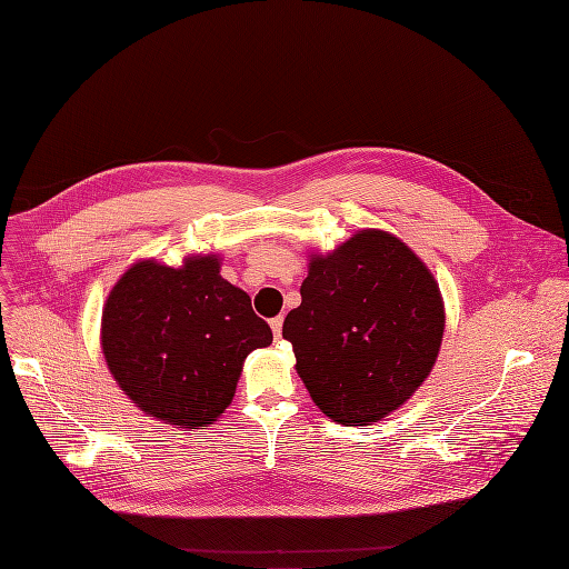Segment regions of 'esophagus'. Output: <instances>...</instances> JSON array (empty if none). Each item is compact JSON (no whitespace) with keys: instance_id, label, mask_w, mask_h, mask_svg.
<instances>
[{"instance_id":"esophagus-1","label":"esophagus","mask_w":569,"mask_h":569,"mask_svg":"<svg viewBox=\"0 0 569 569\" xmlns=\"http://www.w3.org/2000/svg\"><path fill=\"white\" fill-rule=\"evenodd\" d=\"M269 327H272V335L274 339H281V330H283V316H277L269 320Z\"/></svg>"}]
</instances>
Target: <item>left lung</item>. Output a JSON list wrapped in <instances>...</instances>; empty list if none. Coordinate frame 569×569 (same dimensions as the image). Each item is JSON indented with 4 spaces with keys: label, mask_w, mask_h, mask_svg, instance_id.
I'll return each mask as SVG.
<instances>
[{
    "label": "left lung",
    "mask_w": 569,
    "mask_h": 569,
    "mask_svg": "<svg viewBox=\"0 0 569 569\" xmlns=\"http://www.w3.org/2000/svg\"><path fill=\"white\" fill-rule=\"evenodd\" d=\"M302 305L283 320L313 403L346 427L403 406L440 350L445 307L429 267L399 237L360 230L311 256Z\"/></svg>",
    "instance_id": "obj_1"
}]
</instances>
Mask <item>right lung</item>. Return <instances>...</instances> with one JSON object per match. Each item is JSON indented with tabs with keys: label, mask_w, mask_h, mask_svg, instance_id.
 Returning <instances> with one entry per match:
<instances>
[{
	"label": "right lung",
	"mask_w": 569,
	"mask_h": 569,
	"mask_svg": "<svg viewBox=\"0 0 569 569\" xmlns=\"http://www.w3.org/2000/svg\"><path fill=\"white\" fill-rule=\"evenodd\" d=\"M219 269V256H189L179 267L140 260L103 307L101 348L112 378L144 415L179 429L217 422L247 355L272 343L251 297Z\"/></svg>",
	"instance_id": "1"
}]
</instances>
